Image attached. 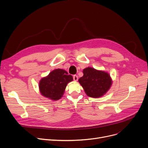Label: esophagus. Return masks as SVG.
I'll use <instances>...</instances> for the list:
<instances>
[{"label": "esophagus", "instance_id": "34e87169", "mask_svg": "<svg viewBox=\"0 0 148 148\" xmlns=\"http://www.w3.org/2000/svg\"><path fill=\"white\" fill-rule=\"evenodd\" d=\"M73 80L74 81H77V80H78V76H77V75H73Z\"/></svg>", "mask_w": 148, "mask_h": 148}]
</instances>
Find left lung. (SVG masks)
I'll use <instances>...</instances> for the list:
<instances>
[{"label": "left lung", "mask_w": 148, "mask_h": 148, "mask_svg": "<svg viewBox=\"0 0 148 148\" xmlns=\"http://www.w3.org/2000/svg\"><path fill=\"white\" fill-rule=\"evenodd\" d=\"M83 76L79 82L83 88L87 95L92 98L101 97L109 89L112 80L108 73L92 68L83 69Z\"/></svg>", "instance_id": "1"}]
</instances>
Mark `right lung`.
I'll return each mask as SVG.
<instances>
[{
  "label": "right lung",
  "instance_id": "1",
  "mask_svg": "<svg viewBox=\"0 0 148 148\" xmlns=\"http://www.w3.org/2000/svg\"><path fill=\"white\" fill-rule=\"evenodd\" d=\"M73 80V76L68 75L65 70L57 69L42 79L39 87L44 97L58 100L63 95L67 84Z\"/></svg>",
  "mask_w": 148,
  "mask_h": 148
}]
</instances>
